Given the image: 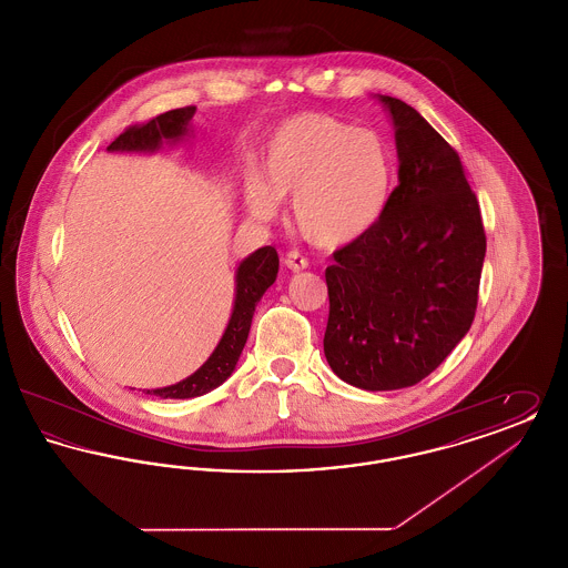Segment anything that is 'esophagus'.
<instances>
[{"instance_id": "obj_1", "label": "esophagus", "mask_w": 568, "mask_h": 568, "mask_svg": "<svg viewBox=\"0 0 568 568\" xmlns=\"http://www.w3.org/2000/svg\"><path fill=\"white\" fill-rule=\"evenodd\" d=\"M283 264L290 268V271L300 272L304 268H308V260L300 253V251H290L285 257H283Z\"/></svg>"}]
</instances>
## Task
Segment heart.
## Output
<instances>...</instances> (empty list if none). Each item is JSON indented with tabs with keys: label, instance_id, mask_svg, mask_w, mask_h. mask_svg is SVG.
I'll return each mask as SVG.
<instances>
[{
	"label": "heart",
	"instance_id": "1",
	"mask_svg": "<svg viewBox=\"0 0 568 568\" xmlns=\"http://www.w3.org/2000/svg\"><path fill=\"white\" fill-rule=\"evenodd\" d=\"M394 187V155L385 138L325 112H302L276 128L248 176L251 215L272 219L278 200L294 197L300 236L317 246H343L366 236L385 213Z\"/></svg>",
	"mask_w": 568,
	"mask_h": 568
}]
</instances>
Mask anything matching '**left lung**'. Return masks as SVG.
<instances>
[{
    "label": "left lung",
    "mask_w": 568,
    "mask_h": 568,
    "mask_svg": "<svg viewBox=\"0 0 568 568\" xmlns=\"http://www.w3.org/2000/svg\"><path fill=\"white\" fill-rule=\"evenodd\" d=\"M378 100L396 128L398 187L377 225L325 268L327 364L368 392L410 387L454 352L475 320L486 257L456 149L403 100Z\"/></svg>",
    "instance_id": "left-lung-1"
}]
</instances>
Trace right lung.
Returning <instances> with one entry per match:
<instances>
[{"instance_id": "obj_1", "label": "right lung", "mask_w": 568, "mask_h": 568, "mask_svg": "<svg viewBox=\"0 0 568 568\" xmlns=\"http://www.w3.org/2000/svg\"><path fill=\"white\" fill-rule=\"evenodd\" d=\"M193 114H195V106H185V109L168 110L146 123L130 125L123 134L114 138L109 151H155L160 149L163 140H181L187 134V125ZM276 272H278V255L274 246H262L243 260L236 272L234 311L213 355L191 377L179 381L176 385L146 389V394H153L160 398H195L215 389L216 385H221L225 378L230 377L243 353L255 306L264 296V292L274 283Z\"/></svg>"}]
</instances>
